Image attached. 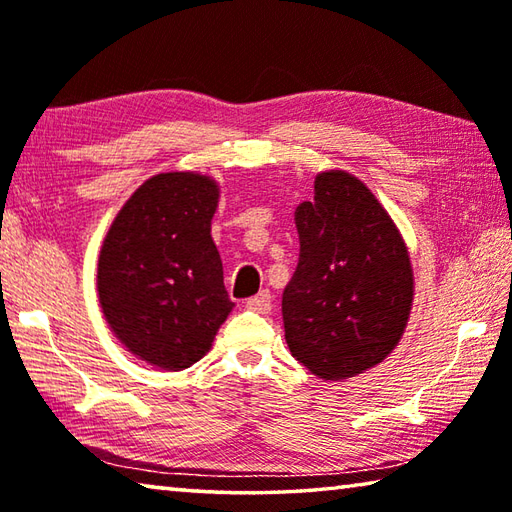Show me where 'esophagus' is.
<instances>
[{
	"mask_svg": "<svg viewBox=\"0 0 512 512\" xmlns=\"http://www.w3.org/2000/svg\"><path fill=\"white\" fill-rule=\"evenodd\" d=\"M271 302H273L271 291L264 289V291H259L257 296L248 298V300H246V307L257 311V314H268V311H271Z\"/></svg>",
	"mask_w": 512,
	"mask_h": 512,
	"instance_id": "34e87169",
	"label": "esophagus"
}]
</instances>
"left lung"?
Segmentation results:
<instances>
[{
	"mask_svg": "<svg viewBox=\"0 0 512 512\" xmlns=\"http://www.w3.org/2000/svg\"><path fill=\"white\" fill-rule=\"evenodd\" d=\"M296 228L300 259L282 296L289 350L323 379L359 375L391 354L409 320L404 241L370 189L345 171L318 173Z\"/></svg>",
	"mask_w": 512,
	"mask_h": 512,
	"instance_id": "left-lung-1",
	"label": "left lung"
}]
</instances>
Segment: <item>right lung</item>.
<instances>
[{
	"mask_svg": "<svg viewBox=\"0 0 512 512\" xmlns=\"http://www.w3.org/2000/svg\"><path fill=\"white\" fill-rule=\"evenodd\" d=\"M219 187L192 171L146 180L112 221L99 257V300L117 339L164 370L203 359L235 302L210 225Z\"/></svg>",
	"mask_w": 512,
	"mask_h": 512,
	"instance_id": "obj_1",
	"label": "right lung"
}]
</instances>
